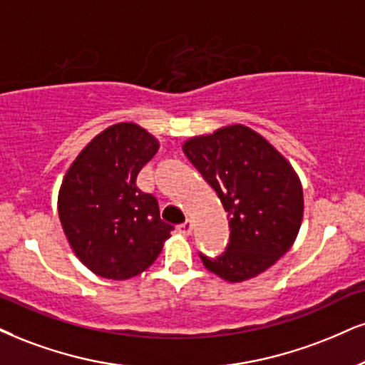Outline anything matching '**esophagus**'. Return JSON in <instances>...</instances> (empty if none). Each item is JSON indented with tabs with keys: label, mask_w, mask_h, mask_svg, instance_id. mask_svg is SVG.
Returning a JSON list of instances; mask_svg holds the SVG:
<instances>
[{
	"label": "esophagus",
	"mask_w": 365,
	"mask_h": 365,
	"mask_svg": "<svg viewBox=\"0 0 365 365\" xmlns=\"http://www.w3.org/2000/svg\"><path fill=\"white\" fill-rule=\"evenodd\" d=\"M178 232L181 233V235H184V237L191 235V232H192V223H191V220H186V222L179 225V227H178Z\"/></svg>",
	"instance_id": "34e87169"
}]
</instances>
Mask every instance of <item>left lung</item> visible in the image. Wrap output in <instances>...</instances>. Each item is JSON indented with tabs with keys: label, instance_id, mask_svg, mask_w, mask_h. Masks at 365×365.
<instances>
[{
	"label": "left lung",
	"instance_id": "1",
	"mask_svg": "<svg viewBox=\"0 0 365 365\" xmlns=\"http://www.w3.org/2000/svg\"><path fill=\"white\" fill-rule=\"evenodd\" d=\"M182 152L228 213L227 250L217 259L201 255L205 267L228 282L267 271L291 249L303 222V186L289 160L240 123L187 138Z\"/></svg>",
	"mask_w": 365,
	"mask_h": 365
}]
</instances>
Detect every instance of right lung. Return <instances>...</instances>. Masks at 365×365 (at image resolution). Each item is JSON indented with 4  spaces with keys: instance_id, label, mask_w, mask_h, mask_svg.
Masks as SVG:
<instances>
[{
    "instance_id": "add662e5",
    "label": "right lung",
    "mask_w": 365,
    "mask_h": 365,
    "mask_svg": "<svg viewBox=\"0 0 365 365\" xmlns=\"http://www.w3.org/2000/svg\"><path fill=\"white\" fill-rule=\"evenodd\" d=\"M152 133L121 121L98 133L69 165L57 197L67 242L96 276L125 281L159 257L173 225L137 187L140 169L159 150Z\"/></svg>"
}]
</instances>
